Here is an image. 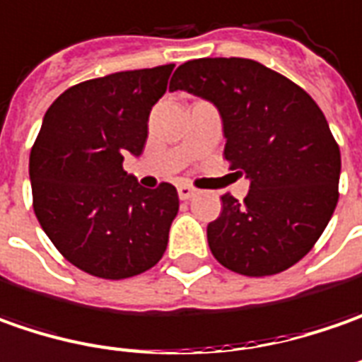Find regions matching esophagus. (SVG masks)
<instances>
[{
    "instance_id": "obj_1",
    "label": "esophagus",
    "mask_w": 362,
    "mask_h": 362,
    "mask_svg": "<svg viewBox=\"0 0 362 362\" xmlns=\"http://www.w3.org/2000/svg\"><path fill=\"white\" fill-rule=\"evenodd\" d=\"M198 192L194 186H190V184H180L178 186V196H180V200H190L194 194Z\"/></svg>"
}]
</instances>
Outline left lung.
I'll return each instance as SVG.
<instances>
[{
    "label": "left lung",
    "instance_id": "obj_1",
    "mask_svg": "<svg viewBox=\"0 0 362 362\" xmlns=\"http://www.w3.org/2000/svg\"><path fill=\"white\" fill-rule=\"evenodd\" d=\"M170 90L210 100L224 124V158L246 174L243 202L222 194L208 246L222 267L270 276L317 244L339 202L341 150L325 114L300 86L244 57L182 64Z\"/></svg>",
    "mask_w": 362,
    "mask_h": 362
}]
</instances>
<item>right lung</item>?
<instances>
[{"instance_id": "right-lung-1", "label": "right lung", "mask_w": 362, "mask_h": 362, "mask_svg": "<svg viewBox=\"0 0 362 362\" xmlns=\"http://www.w3.org/2000/svg\"><path fill=\"white\" fill-rule=\"evenodd\" d=\"M174 64L71 86L45 112L30 154L33 212L59 255L83 272L122 281L156 264L178 214L176 188H142L122 162L140 156L150 110Z\"/></svg>"}]
</instances>
